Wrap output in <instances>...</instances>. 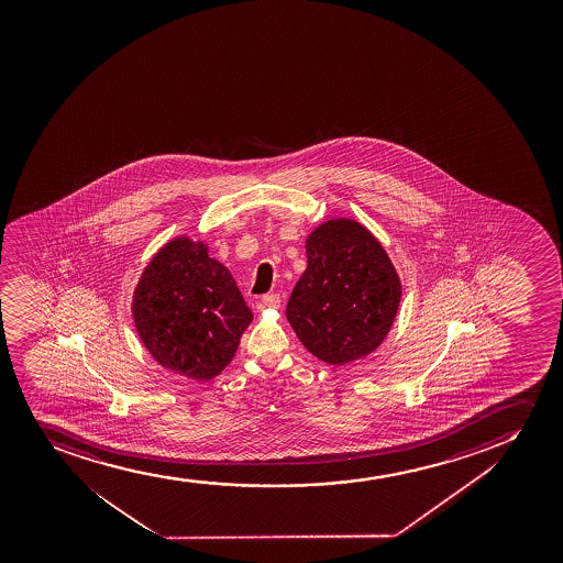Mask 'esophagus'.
<instances>
[{
    "instance_id": "34e87169",
    "label": "esophagus",
    "mask_w": 563,
    "mask_h": 563,
    "mask_svg": "<svg viewBox=\"0 0 563 563\" xmlns=\"http://www.w3.org/2000/svg\"><path fill=\"white\" fill-rule=\"evenodd\" d=\"M279 302H282V298H279V295H265L263 297V305L266 306V308H279Z\"/></svg>"
}]
</instances>
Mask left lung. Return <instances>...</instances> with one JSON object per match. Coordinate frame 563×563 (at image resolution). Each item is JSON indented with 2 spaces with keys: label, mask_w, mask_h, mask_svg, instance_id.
Instances as JSON below:
<instances>
[{
  "label": "left lung",
  "mask_w": 563,
  "mask_h": 563,
  "mask_svg": "<svg viewBox=\"0 0 563 563\" xmlns=\"http://www.w3.org/2000/svg\"><path fill=\"white\" fill-rule=\"evenodd\" d=\"M306 257L285 311L298 340L330 366L374 353L401 300L400 276L382 242L356 220L332 218L308 234Z\"/></svg>",
  "instance_id": "obj_1"
}]
</instances>
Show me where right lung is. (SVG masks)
<instances>
[{"instance_id": "1", "label": "right lung", "mask_w": 563, "mask_h": 563, "mask_svg": "<svg viewBox=\"0 0 563 563\" xmlns=\"http://www.w3.org/2000/svg\"><path fill=\"white\" fill-rule=\"evenodd\" d=\"M202 240L175 236L144 268L131 302L136 334L163 368L210 382L227 368L253 313Z\"/></svg>"}]
</instances>
